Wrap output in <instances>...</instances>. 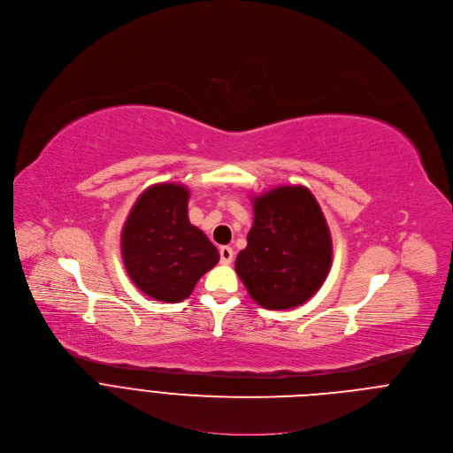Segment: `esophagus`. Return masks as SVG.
Masks as SVG:
<instances>
[{
  "label": "esophagus",
  "instance_id": "esophagus-1",
  "mask_svg": "<svg viewBox=\"0 0 453 453\" xmlns=\"http://www.w3.org/2000/svg\"><path fill=\"white\" fill-rule=\"evenodd\" d=\"M220 263L222 265H231L233 263V257H234V252L231 247H220Z\"/></svg>",
  "mask_w": 453,
  "mask_h": 453
}]
</instances>
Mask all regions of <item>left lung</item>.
Returning <instances> with one entry per match:
<instances>
[{"mask_svg":"<svg viewBox=\"0 0 453 453\" xmlns=\"http://www.w3.org/2000/svg\"><path fill=\"white\" fill-rule=\"evenodd\" d=\"M254 224L234 268L250 298L270 311L295 309L323 286L332 236L307 187L282 185L252 199Z\"/></svg>","mask_w":453,"mask_h":453,"instance_id":"obj_1","label":"left lung"}]
</instances>
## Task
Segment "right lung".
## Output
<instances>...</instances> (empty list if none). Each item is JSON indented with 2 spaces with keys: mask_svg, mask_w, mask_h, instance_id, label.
Returning <instances> with one entry per match:
<instances>
[{
  "mask_svg": "<svg viewBox=\"0 0 453 453\" xmlns=\"http://www.w3.org/2000/svg\"><path fill=\"white\" fill-rule=\"evenodd\" d=\"M188 188L157 183L132 206L121 231V257L132 282L150 298L176 303L219 263V250L188 220Z\"/></svg>",
  "mask_w": 453,
  "mask_h": 453,
  "instance_id": "right-lung-1",
  "label": "right lung"
}]
</instances>
